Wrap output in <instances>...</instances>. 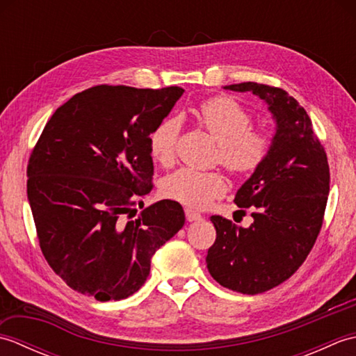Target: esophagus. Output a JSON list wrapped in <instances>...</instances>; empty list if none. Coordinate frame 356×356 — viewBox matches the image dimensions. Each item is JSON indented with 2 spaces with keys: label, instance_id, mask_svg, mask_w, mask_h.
I'll return each mask as SVG.
<instances>
[{
  "label": "esophagus",
  "instance_id": "esophagus-1",
  "mask_svg": "<svg viewBox=\"0 0 356 356\" xmlns=\"http://www.w3.org/2000/svg\"><path fill=\"white\" fill-rule=\"evenodd\" d=\"M185 216H186V220L188 222H195V220H202V216L199 213H195L193 209H185Z\"/></svg>",
  "mask_w": 356,
  "mask_h": 356
}]
</instances>
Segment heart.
<instances>
[{
    "mask_svg": "<svg viewBox=\"0 0 356 356\" xmlns=\"http://www.w3.org/2000/svg\"><path fill=\"white\" fill-rule=\"evenodd\" d=\"M203 127L220 142L217 159L237 176L254 172L266 162L274 139L263 128H254L251 111L231 96H214L197 108ZM182 122L168 118L159 122L148 136L149 154L156 162L170 166L176 159V147ZM163 194L185 207L202 209L222 197L228 184L220 171H199L180 168L163 180Z\"/></svg>",
    "mask_w": 356,
    "mask_h": 356,
    "instance_id": "heart-1",
    "label": "heart"
}]
</instances>
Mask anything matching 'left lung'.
Here are the masks:
<instances>
[{"instance_id":"left-lung-1","label":"left lung","mask_w":356,"mask_h":356,"mask_svg":"<svg viewBox=\"0 0 356 356\" xmlns=\"http://www.w3.org/2000/svg\"><path fill=\"white\" fill-rule=\"evenodd\" d=\"M225 88L252 92L277 120L269 157L241 185L236 205L252 209L254 223L241 228L211 216L217 237L208 249L211 277L240 293L266 292L286 282L318 237L329 194V163L312 120L283 88L241 82Z\"/></svg>"}]
</instances>
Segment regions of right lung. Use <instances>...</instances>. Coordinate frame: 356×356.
I'll return each mask as SVG.
<instances>
[{"mask_svg": "<svg viewBox=\"0 0 356 356\" xmlns=\"http://www.w3.org/2000/svg\"><path fill=\"white\" fill-rule=\"evenodd\" d=\"M184 92L96 86L45 124L29 159L27 197L44 259L79 293L118 301L138 292L154 252L184 226L174 200L131 218L153 190L148 136Z\"/></svg>", "mask_w": 356, "mask_h": 356, "instance_id": "1", "label": "right lung"}]
</instances>
